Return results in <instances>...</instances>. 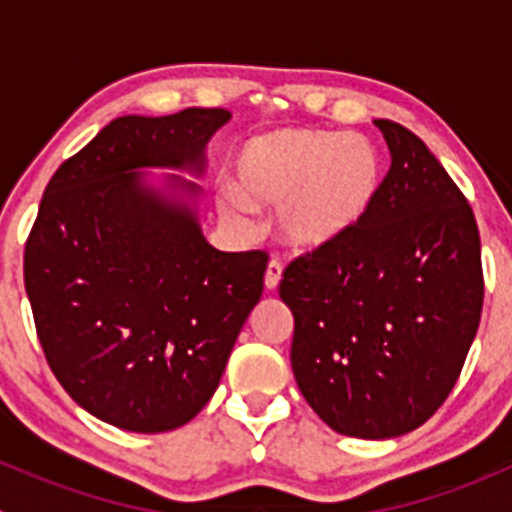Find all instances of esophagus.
Segmentation results:
<instances>
[{
	"instance_id": "34e87169",
	"label": "esophagus",
	"mask_w": 512,
	"mask_h": 512,
	"mask_svg": "<svg viewBox=\"0 0 512 512\" xmlns=\"http://www.w3.org/2000/svg\"><path fill=\"white\" fill-rule=\"evenodd\" d=\"M280 280H282V265L277 260H270V265H267V272H265V287L270 289V292H275V289L280 287Z\"/></svg>"
}]
</instances>
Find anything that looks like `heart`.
Masks as SVG:
<instances>
[{
    "instance_id": "heart-1",
    "label": "heart",
    "mask_w": 512,
    "mask_h": 512,
    "mask_svg": "<svg viewBox=\"0 0 512 512\" xmlns=\"http://www.w3.org/2000/svg\"><path fill=\"white\" fill-rule=\"evenodd\" d=\"M384 160L359 133L282 128L250 138L235 158V188L220 213L240 230L252 210H277V235L297 252L339 245L359 230L379 200Z\"/></svg>"
}]
</instances>
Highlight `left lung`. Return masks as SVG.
Segmentation results:
<instances>
[{
	"label": "left lung",
	"mask_w": 512,
	"mask_h": 512,
	"mask_svg": "<svg viewBox=\"0 0 512 512\" xmlns=\"http://www.w3.org/2000/svg\"><path fill=\"white\" fill-rule=\"evenodd\" d=\"M391 153L354 235L285 270L292 371L332 431L384 441L426 423L461 376L483 309L480 235L438 158L376 118Z\"/></svg>",
	"instance_id": "1"
}]
</instances>
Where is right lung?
<instances>
[{
	"label": "right lung",
	"instance_id": "right-lung-1",
	"mask_svg": "<svg viewBox=\"0 0 512 512\" xmlns=\"http://www.w3.org/2000/svg\"><path fill=\"white\" fill-rule=\"evenodd\" d=\"M225 108L121 116L61 163L24 250L36 334L66 394L133 433L183 426L213 399L262 297L265 252L200 230L205 148ZM146 167L173 169L156 179Z\"/></svg>",
	"mask_w": 512,
	"mask_h": 512
}]
</instances>
